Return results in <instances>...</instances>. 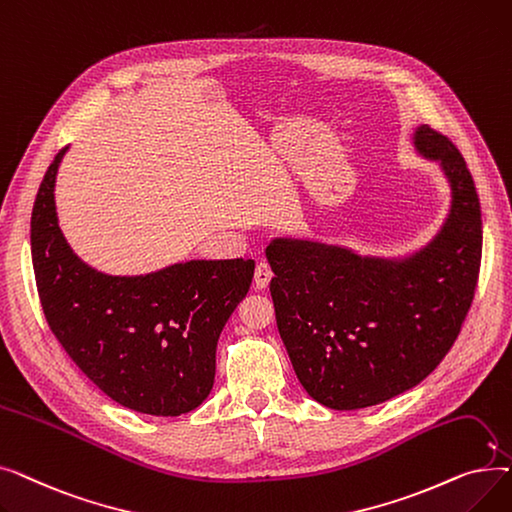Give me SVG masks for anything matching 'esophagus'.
<instances>
[{"instance_id": "34e87169", "label": "esophagus", "mask_w": 512, "mask_h": 512, "mask_svg": "<svg viewBox=\"0 0 512 512\" xmlns=\"http://www.w3.org/2000/svg\"><path fill=\"white\" fill-rule=\"evenodd\" d=\"M272 267L267 265L265 261H261V263H257V267H255V288H265L267 284H270V280H272Z\"/></svg>"}]
</instances>
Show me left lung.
<instances>
[{
  "mask_svg": "<svg viewBox=\"0 0 512 512\" xmlns=\"http://www.w3.org/2000/svg\"><path fill=\"white\" fill-rule=\"evenodd\" d=\"M413 147L450 186L427 245L382 257L280 236L265 249L280 338L307 394L328 409H365L415 388L446 357L473 303L481 211L471 172L427 124L415 128Z\"/></svg>",
  "mask_w": 512,
  "mask_h": 512,
  "instance_id": "left-lung-1",
  "label": "left lung"
}]
</instances>
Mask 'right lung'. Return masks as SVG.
Instances as JSON below:
<instances>
[{
    "label": "right lung",
    "instance_id": "right-lung-1",
    "mask_svg": "<svg viewBox=\"0 0 512 512\" xmlns=\"http://www.w3.org/2000/svg\"><path fill=\"white\" fill-rule=\"evenodd\" d=\"M64 147L45 172L31 218L37 290L68 357L118 405L176 417L197 409L215 380V348L247 297L255 261L191 259L139 276L103 274L60 228L56 180Z\"/></svg>",
    "mask_w": 512,
    "mask_h": 512
}]
</instances>
